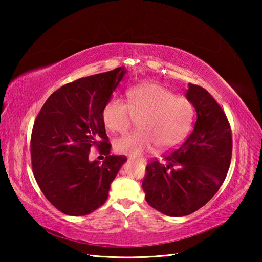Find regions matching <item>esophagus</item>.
<instances>
[{
    "instance_id": "obj_1",
    "label": "esophagus",
    "mask_w": 262,
    "mask_h": 262,
    "mask_svg": "<svg viewBox=\"0 0 262 262\" xmlns=\"http://www.w3.org/2000/svg\"><path fill=\"white\" fill-rule=\"evenodd\" d=\"M140 160L142 161V162H143V163H145V160H143V159H140Z\"/></svg>"
}]
</instances>
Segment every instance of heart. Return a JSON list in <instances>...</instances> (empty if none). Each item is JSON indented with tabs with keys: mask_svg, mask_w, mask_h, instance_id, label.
I'll use <instances>...</instances> for the list:
<instances>
[{
	"mask_svg": "<svg viewBox=\"0 0 262 262\" xmlns=\"http://www.w3.org/2000/svg\"><path fill=\"white\" fill-rule=\"evenodd\" d=\"M194 116L192 102L183 96H176L157 83H143L127 92V103L111 99L104 105L102 119L110 132L124 134L138 121V132L117 138V153L140 157L153 145L166 151L180 144L191 129Z\"/></svg>",
	"mask_w": 262,
	"mask_h": 262,
	"instance_id": "obj_1",
	"label": "heart"
}]
</instances>
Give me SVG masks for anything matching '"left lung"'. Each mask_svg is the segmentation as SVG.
<instances>
[{"label":"left lung","instance_id":"1","mask_svg":"<svg viewBox=\"0 0 262 262\" xmlns=\"http://www.w3.org/2000/svg\"><path fill=\"white\" fill-rule=\"evenodd\" d=\"M186 97L197 119L190 135L160 162L146 166L143 190L149 206L168 216L198 210L219 191L232 158V132L225 113L204 88L189 83Z\"/></svg>","mask_w":262,"mask_h":262}]
</instances>
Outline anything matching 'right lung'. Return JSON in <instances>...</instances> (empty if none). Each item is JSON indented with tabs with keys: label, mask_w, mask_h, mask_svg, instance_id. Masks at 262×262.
<instances>
[{
	"label": "right lung",
	"mask_w": 262,
	"mask_h": 262,
	"mask_svg": "<svg viewBox=\"0 0 262 262\" xmlns=\"http://www.w3.org/2000/svg\"><path fill=\"white\" fill-rule=\"evenodd\" d=\"M125 68L82 77L59 88L43 103L33 124L31 164L39 188L54 207L84 216L108 198L125 155H110L102 111L124 79ZM92 147L106 159L90 163Z\"/></svg>",
	"instance_id": "1"
}]
</instances>
